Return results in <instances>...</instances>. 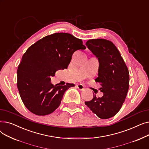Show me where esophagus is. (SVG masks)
<instances>
[{
    "mask_svg": "<svg viewBox=\"0 0 149 149\" xmlns=\"http://www.w3.org/2000/svg\"><path fill=\"white\" fill-rule=\"evenodd\" d=\"M77 88L78 89H79V90H80V91H83V90L84 89V86H83V84H77Z\"/></svg>",
    "mask_w": 149,
    "mask_h": 149,
    "instance_id": "obj_1",
    "label": "esophagus"
}]
</instances>
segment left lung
Instances as JSON below:
<instances>
[{
    "instance_id": "obj_1",
    "label": "left lung",
    "mask_w": 149,
    "mask_h": 149,
    "mask_svg": "<svg viewBox=\"0 0 149 149\" xmlns=\"http://www.w3.org/2000/svg\"><path fill=\"white\" fill-rule=\"evenodd\" d=\"M99 61L98 77L102 97L86 101L93 113L101 119H108L119 112L126 99L129 87V74L121 54L115 45L106 39H91L86 43Z\"/></svg>"
}]
</instances>
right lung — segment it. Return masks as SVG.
Wrapping results in <instances>:
<instances>
[{
	"label": "right lung",
	"instance_id": "add662e5",
	"mask_svg": "<svg viewBox=\"0 0 149 149\" xmlns=\"http://www.w3.org/2000/svg\"><path fill=\"white\" fill-rule=\"evenodd\" d=\"M81 39L65 33L47 36L31 45L23 54L17 69V88L23 104L37 115L52 113L73 83L54 85L51 77L67 69L74 52L84 50Z\"/></svg>",
	"mask_w": 149,
	"mask_h": 149
}]
</instances>
